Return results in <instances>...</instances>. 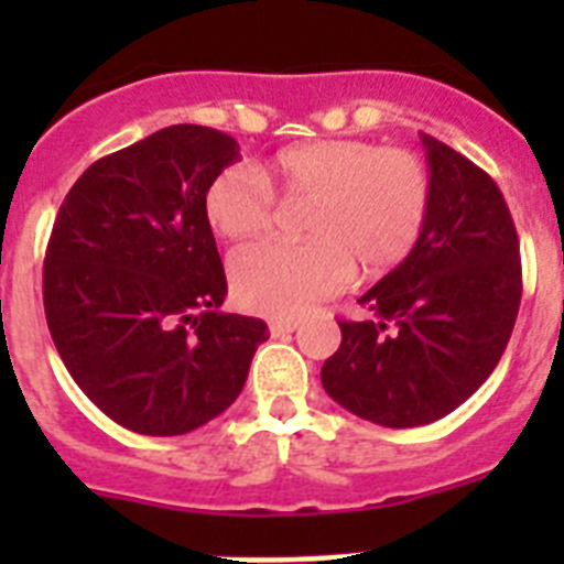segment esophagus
I'll use <instances>...</instances> for the list:
<instances>
[{"instance_id":"obj_1","label":"esophagus","mask_w":564,"mask_h":564,"mask_svg":"<svg viewBox=\"0 0 564 564\" xmlns=\"http://www.w3.org/2000/svg\"><path fill=\"white\" fill-rule=\"evenodd\" d=\"M299 327L296 318H273L271 322V336L279 338V336H288V333H293Z\"/></svg>"}]
</instances>
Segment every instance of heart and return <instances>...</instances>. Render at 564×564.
<instances>
[{
	"mask_svg": "<svg viewBox=\"0 0 564 564\" xmlns=\"http://www.w3.org/2000/svg\"><path fill=\"white\" fill-rule=\"evenodd\" d=\"M288 200L311 197L302 242H265L231 257L242 307L302 316L350 285L352 271L378 276L401 265L432 208V174L421 154L356 138L307 141L276 152L268 166H231L208 183L203 214L228 242L265 237Z\"/></svg>",
	"mask_w": 564,
	"mask_h": 564,
	"instance_id": "1",
	"label": "heart"
}]
</instances>
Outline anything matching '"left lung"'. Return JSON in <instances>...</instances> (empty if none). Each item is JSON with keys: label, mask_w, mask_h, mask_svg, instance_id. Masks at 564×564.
I'll use <instances>...</instances> for the list:
<instances>
[{"label": "left lung", "mask_w": 564, "mask_h": 564, "mask_svg": "<svg viewBox=\"0 0 564 564\" xmlns=\"http://www.w3.org/2000/svg\"><path fill=\"white\" fill-rule=\"evenodd\" d=\"M432 208L417 246L364 293L372 313L338 322L322 367L327 395L390 430L449 415L495 372L522 299L520 239L480 166L423 134Z\"/></svg>", "instance_id": "left-lung-1"}]
</instances>
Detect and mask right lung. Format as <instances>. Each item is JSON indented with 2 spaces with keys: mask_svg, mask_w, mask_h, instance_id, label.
<instances>
[{
  "mask_svg": "<svg viewBox=\"0 0 564 564\" xmlns=\"http://www.w3.org/2000/svg\"><path fill=\"white\" fill-rule=\"evenodd\" d=\"M239 161L231 134L177 123L96 161L44 253V316L84 395L123 430L186 435L246 387L262 318L220 313L223 259L203 214Z\"/></svg>",
  "mask_w": 564,
  "mask_h": 564,
  "instance_id": "add662e5",
  "label": "right lung"
}]
</instances>
